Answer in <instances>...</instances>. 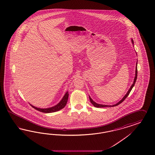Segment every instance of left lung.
Returning <instances> with one entry per match:
<instances>
[{"mask_svg": "<svg viewBox=\"0 0 155 155\" xmlns=\"http://www.w3.org/2000/svg\"><path fill=\"white\" fill-rule=\"evenodd\" d=\"M132 43L134 44V41H133V40L132 39ZM137 63H136V73H135V79H134V83L132 84L131 85V87H130V89H129V90L128 91V92L127 93V94H126V95L122 98V100L121 101H120L118 103H117V104H114V105H112V106H108V105H103V104H98V103H95V102H94L93 100H92V99L90 98V97L89 96V99L90 101V102L92 103V104L95 106V107H114V106H117V105H119V104H120V103L123 102L126 98H127V97H128V95H129V94L130 93V92H131V91L132 89L133 88V87L134 86V85L135 84V82H136V79H137Z\"/></svg>", "mask_w": 155, "mask_h": 155, "instance_id": "left-lung-1", "label": "left lung"}]
</instances>
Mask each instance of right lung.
I'll use <instances>...</instances> for the list:
<instances>
[{"instance_id": "obj_1", "label": "right lung", "mask_w": 155, "mask_h": 155, "mask_svg": "<svg viewBox=\"0 0 155 155\" xmlns=\"http://www.w3.org/2000/svg\"><path fill=\"white\" fill-rule=\"evenodd\" d=\"M68 97H69V94H68V92H67V93L65 94V95L64 96L63 98L62 99V100L60 101V103H58V104H57L55 106H53V107H51V108H38V107H34L32 105H31V104H30V105H31L33 108L36 109V110L39 111H40V112H42V113H53V112H56V111H59L60 110L62 109V108L65 107V106L66 104V103H67L68 99Z\"/></svg>"}]
</instances>
